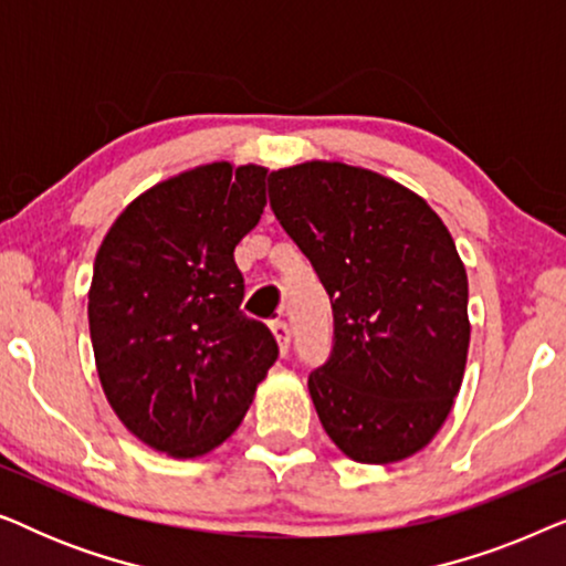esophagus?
I'll return each mask as SVG.
<instances>
[{"label":"esophagus","instance_id":"esophagus-1","mask_svg":"<svg viewBox=\"0 0 566 566\" xmlns=\"http://www.w3.org/2000/svg\"><path fill=\"white\" fill-rule=\"evenodd\" d=\"M270 329H273V335H275V339H277V347H281V353H283V355L289 353V345H291V329H289V324H285L283 319H275V322H270Z\"/></svg>","mask_w":566,"mask_h":566}]
</instances>
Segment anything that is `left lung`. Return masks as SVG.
<instances>
[{
    "label": "left lung",
    "instance_id": "8db88e82",
    "mask_svg": "<svg viewBox=\"0 0 566 566\" xmlns=\"http://www.w3.org/2000/svg\"><path fill=\"white\" fill-rule=\"evenodd\" d=\"M270 208L327 291L329 360L308 394L339 451L405 461L436 438L469 353V281L451 231L405 185L343 161L268 180Z\"/></svg>",
    "mask_w": 566,
    "mask_h": 566
}]
</instances>
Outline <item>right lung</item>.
Here are the masks:
<instances>
[{
  "label": "right lung",
  "mask_w": 566,
  "mask_h": 566,
  "mask_svg": "<svg viewBox=\"0 0 566 566\" xmlns=\"http://www.w3.org/2000/svg\"><path fill=\"white\" fill-rule=\"evenodd\" d=\"M268 169L213 161L142 192L107 231L90 285L97 376L154 451L196 459L244 420L277 358L242 308L234 247L258 227Z\"/></svg>",
  "instance_id": "right-lung-1"
}]
</instances>
